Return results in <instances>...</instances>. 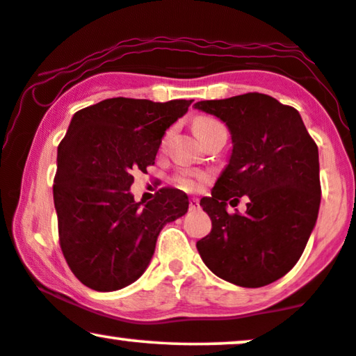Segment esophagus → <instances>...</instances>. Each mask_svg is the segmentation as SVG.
<instances>
[{"instance_id": "obj_1", "label": "esophagus", "mask_w": 356, "mask_h": 356, "mask_svg": "<svg viewBox=\"0 0 356 356\" xmlns=\"http://www.w3.org/2000/svg\"><path fill=\"white\" fill-rule=\"evenodd\" d=\"M201 209V204H199V199L191 197L189 199V211H199Z\"/></svg>"}]
</instances>
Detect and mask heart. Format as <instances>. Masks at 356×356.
<instances>
[{
	"instance_id": "heart-1",
	"label": "heart",
	"mask_w": 356,
	"mask_h": 356,
	"mask_svg": "<svg viewBox=\"0 0 356 356\" xmlns=\"http://www.w3.org/2000/svg\"><path fill=\"white\" fill-rule=\"evenodd\" d=\"M217 124H220V123H218V121H216V120H212V118H199L196 123H194V129H196L197 136H201L204 131H207L209 128H212V126H217ZM170 136H172V129L165 133L163 139H162V145L168 143ZM204 181H207V175H204V173L183 172L177 177L178 186L184 189V191H189V193L197 191L199 186H201Z\"/></svg>"
}]
</instances>
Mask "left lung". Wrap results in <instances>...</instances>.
I'll use <instances>...</instances> for the list:
<instances>
[{"instance_id":"8db88e82","label":"left lung","mask_w":356,"mask_h":356,"mask_svg":"<svg viewBox=\"0 0 356 356\" xmlns=\"http://www.w3.org/2000/svg\"><path fill=\"white\" fill-rule=\"evenodd\" d=\"M232 133L230 162L201 206L212 230L196 243L204 264L230 284L257 289L284 277L303 254L321 204L318 145L293 106L250 92L197 102ZM241 195L245 214L226 211Z\"/></svg>"}]
</instances>
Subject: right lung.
Here are the masks:
<instances>
[{
    "instance_id": "1",
    "label": "right lung",
    "mask_w": 356,
    "mask_h": 356,
    "mask_svg": "<svg viewBox=\"0 0 356 356\" xmlns=\"http://www.w3.org/2000/svg\"><path fill=\"white\" fill-rule=\"evenodd\" d=\"M193 100L106 99L72 116L58 145L53 201L63 256L72 274L97 291L133 284L147 269L165 223L188 212V196L160 188L136 202L133 173H147L165 131Z\"/></svg>"
}]
</instances>
